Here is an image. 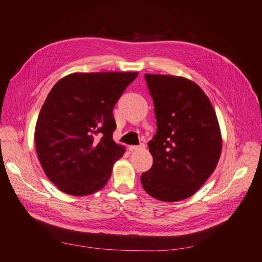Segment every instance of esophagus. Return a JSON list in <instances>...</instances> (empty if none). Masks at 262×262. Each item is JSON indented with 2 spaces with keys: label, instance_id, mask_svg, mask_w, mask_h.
<instances>
[{
  "label": "esophagus",
  "instance_id": "esophagus-1",
  "mask_svg": "<svg viewBox=\"0 0 262 262\" xmlns=\"http://www.w3.org/2000/svg\"><path fill=\"white\" fill-rule=\"evenodd\" d=\"M145 147V145L142 143V144H140V145H130L129 146V149L130 150H137V149H143Z\"/></svg>",
  "mask_w": 262,
  "mask_h": 262
}]
</instances>
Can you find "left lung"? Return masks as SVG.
<instances>
[{"label":"left lung","instance_id":"obj_1","mask_svg":"<svg viewBox=\"0 0 262 262\" xmlns=\"http://www.w3.org/2000/svg\"><path fill=\"white\" fill-rule=\"evenodd\" d=\"M157 130L147 146L153 165L141 175L145 191L165 202L187 199L215 169L222 150L217 118L207 95L185 77L144 74Z\"/></svg>","mask_w":262,"mask_h":262}]
</instances>
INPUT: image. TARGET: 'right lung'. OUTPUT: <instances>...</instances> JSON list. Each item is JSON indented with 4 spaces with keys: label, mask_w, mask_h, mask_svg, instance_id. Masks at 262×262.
I'll return each instance as SVG.
<instances>
[{
    "label": "right lung",
    "mask_w": 262,
    "mask_h": 262,
    "mask_svg": "<svg viewBox=\"0 0 262 262\" xmlns=\"http://www.w3.org/2000/svg\"><path fill=\"white\" fill-rule=\"evenodd\" d=\"M138 72L73 73L55 83L38 116L35 144L51 182L71 195L104 187L124 147L113 140V110Z\"/></svg>",
    "instance_id": "obj_1"
}]
</instances>
